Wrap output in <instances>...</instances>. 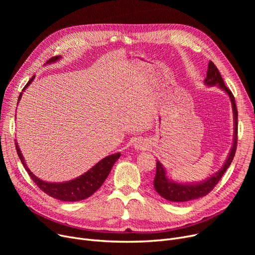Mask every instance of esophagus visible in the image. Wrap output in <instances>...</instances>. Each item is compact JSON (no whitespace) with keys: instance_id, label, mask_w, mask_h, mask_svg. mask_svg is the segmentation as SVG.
Returning a JSON list of instances; mask_svg holds the SVG:
<instances>
[{"instance_id":"34e87169","label":"esophagus","mask_w":255,"mask_h":255,"mask_svg":"<svg viewBox=\"0 0 255 255\" xmlns=\"http://www.w3.org/2000/svg\"><path fill=\"white\" fill-rule=\"evenodd\" d=\"M134 149L137 151H144L146 148H148V142L142 140V139H138L134 142Z\"/></svg>"}]
</instances>
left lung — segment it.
Segmentation results:
<instances>
[{
  "instance_id": "obj_1",
  "label": "left lung",
  "mask_w": 255,
  "mask_h": 255,
  "mask_svg": "<svg viewBox=\"0 0 255 255\" xmlns=\"http://www.w3.org/2000/svg\"><path fill=\"white\" fill-rule=\"evenodd\" d=\"M204 83L207 87L217 86L220 90L226 93L227 96H229L231 99L233 114H234L233 145L222 167L215 173H213L211 177H209L208 179L202 182L180 183L177 181H173L171 178H168L166 169L164 168L162 163L160 162L159 160H157L156 175L154 179V188L160 196H162L166 200H169V202L184 203V202H189V200L206 196L209 192L213 190L214 187L216 186V184L222 178L225 170L231 165L236 154L237 139H238V111H237V106L235 102V97L233 95V93L224 85L222 76L219 70L217 69V67L211 61L209 62V65H208L207 77Z\"/></svg>"
}]
</instances>
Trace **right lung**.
Listing matches in <instances>:
<instances>
[{
    "instance_id": "1",
    "label": "right lung",
    "mask_w": 255,
    "mask_h": 255,
    "mask_svg": "<svg viewBox=\"0 0 255 255\" xmlns=\"http://www.w3.org/2000/svg\"><path fill=\"white\" fill-rule=\"evenodd\" d=\"M61 59H62L61 56L53 57L49 61H47L46 64L56 63ZM34 78H35V75L29 80V83L25 85L22 92L19 94L18 102L22 96V93L32 84ZM15 146H16L17 155L20 159L21 163L23 164L25 170L28 171L31 179L36 183V185L44 193L48 194L49 196L56 199L63 200V202H78V200L86 199L90 197L92 194L95 193L100 188L101 185L104 183L107 176L110 175L114 164L121 156V153H115V154L106 156L105 158L101 159L99 162H97L95 165L91 167L85 173H83V175H80L79 177L72 179L70 181L55 183V182H45L41 179H39L37 176H35L34 173L30 170L28 165H26L16 140H15Z\"/></svg>"
}]
</instances>
